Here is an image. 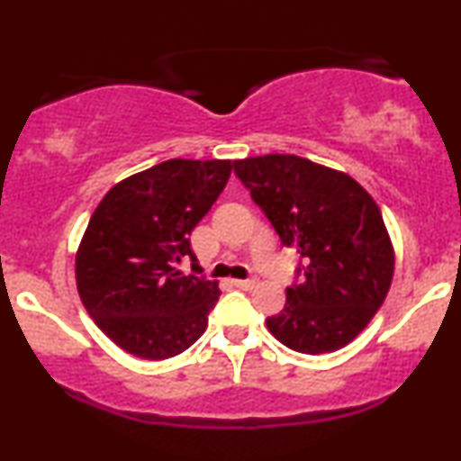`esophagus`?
I'll return each instance as SVG.
<instances>
[{"label":"esophagus","mask_w":461,"mask_h":461,"mask_svg":"<svg viewBox=\"0 0 461 461\" xmlns=\"http://www.w3.org/2000/svg\"><path fill=\"white\" fill-rule=\"evenodd\" d=\"M234 285L236 288H242V290H249L256 285V279H234Z\"/></svg>","instance_id":"34e87169"}]
</instances>
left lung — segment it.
Returning <instances> with one entry per match:
<instances>
[{
    "label": "left lung",
    "mask_w": 461,
    "mask_h": 461,
    "mask_svg": "<svg viewBox=\"0 0 461 461\" xmlns=\"http://www.w3.org/2000/svg\"><path fill=\"white\" fill-rule=\"evenodd\" d=\"M234 173L279 240L297 249V282L285 288L268 331L299 353H330L351 342L382 308L394 251L382 212L353 177L299 156L247 158Z\"/></svg>",
    "instance_id": "8db88e82"
}]
</instances>
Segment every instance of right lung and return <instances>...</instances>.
I'll use <instances>...</instances> for the list:
<instances>
[{
    "label": "right lung",
    "mask_w": 461,
    "mask_h": 461,
    "mask_svg": "<svg viewBox=\"0 0 461 461\" xmlns=\"http://www.w3.org/2000/svg\"><path fill=\"white\" fill-rule=\"evenodd\" d=\"M230 160H167L108 190L76 256L77 293L114 345L142 359L186 351L221 297L193 264L190 231L223 193Z\"/></svg>",
    "instance_id": "right-lung-1"
}]
</instances>
